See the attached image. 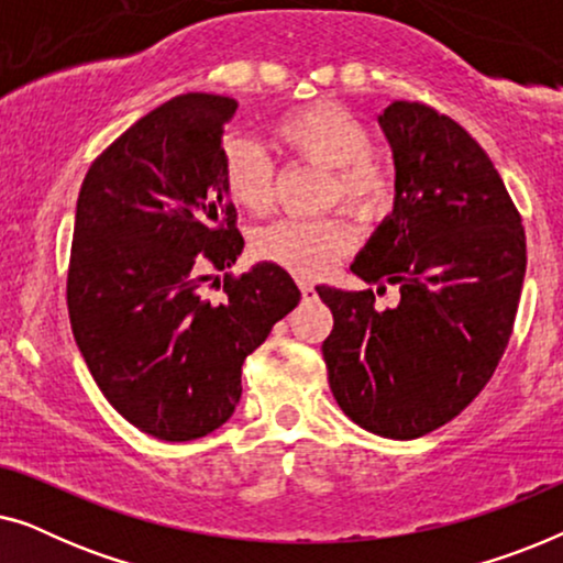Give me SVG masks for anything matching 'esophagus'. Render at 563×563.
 <instances>
[{
	"label": "esophagus",
	"instance_id": "34e87169",
	"mask_svg": "<svg viewBox=\"0 0 563 563\" xmlns=\"http://www.w3.org/2000/svg\"><path fill=\"white\" fill-rule=\"evenodd\" d=\"M299 289H302V297L305 299H312L314 297V287L307 279H299Z\"/></svg>",
	"mask_w": 563,
	"mask_h": 563
}]
</instances>
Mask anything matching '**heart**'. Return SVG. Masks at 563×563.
Listing matches in <instances>:
<instances>
[{
    "mask_svg": "<svg viewBox=\"0 0 563 563\" xmlns=\"http://www.w3.org/2000/svg\"><path fill=\"white\" fill-rule=\"evenodd\" d=\"M274 141L291 156L333 172L330 199H341L358 214H376L389 205L391 181L372 161V135L356 114L333 102H314L276 120ZM222 187L233 205L251 214L272 207V164L256 143L233 137L222 148ZM258 258L297 276L325 274L353 249V230L341 218L282 220L261 230Z\"/></svg>",
    "mask_w": 563,
    "mask_h": 563,
    "instance_id": "obj_1",
    "label": "heart"
}]
</instances>
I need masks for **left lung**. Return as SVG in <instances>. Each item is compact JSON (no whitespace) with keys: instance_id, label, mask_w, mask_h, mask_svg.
I'll list each match as a JSON object with an SVG mask.
<instances>
[{"instance_id":"1","label":"left lung","mask_w":563,"mask_h":563,"mask_svg":"<svg viewBox=\"0 0 563 563\" xmlns=\"http://www.w3.org/2000/svg\"><path fill=\"white\" fill-rule=\"evenodd\" d=\"M395 210L351 272L397 284L318 287L333 312L322 343L335 402L368 433L412 441L445 426L484 389L510 341L526 279V230L497 168L459 122L420 102L384 107Z\"/></svg>"}]
</instances>
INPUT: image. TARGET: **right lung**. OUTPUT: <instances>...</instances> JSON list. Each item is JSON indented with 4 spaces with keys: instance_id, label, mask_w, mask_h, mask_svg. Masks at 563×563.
I'll use <instances>...</instances> for the list:
<instances>
[{
    "instance_id": "1",
    "label": "right lung",
    "mask_w": 563,
    "mask_h": 563,
    "mask_svg": "<svg viewBox=\"0 0 563 563\" xmlns=\"http://www.w3.org/2000/svg\"><path fill=\"white\" fill-rule=\"evenodd\" d=\"M238 102L181 95L97 156L76 202L68 318L97 387L158 441H195L230 420L241 366L299 305L282 266L225 274L205 297L207 268L243 251L222 187V135Z\"/></svg>"
}]
</instances>
